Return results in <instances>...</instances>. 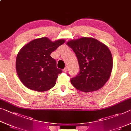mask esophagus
I'll return each mask as SVG.
<instances>
[{
    "label": "esophagus",
    "mask_w": 131,
    "mask_h": 131,
    "mask_svg": "<svg viewBox=\"0 0 131 131\" xmlns=\"http://www.w3.org/2000/svg\"><path fill=\"white\" fill-rule=\"evenodd\" d=\"M63 72H66V71H67V67L64 68V69H63Z\"/></svg>",
    "instance_id": "esophagus-1"
}]
</instances>
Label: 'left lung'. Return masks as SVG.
Masks as SVG:
<instances>
[{
    "mask_svg": "<svg viewBox=\"0 0 131 131\" xmlns=\"http://www.w3.org/2000/svg\"><path fill=\"white\" fill-rule=\"evenodd\" d=\"M79 62V73L71 80L72 85L85 92L97 91L108 81L113 59L109 48L92 38H81L68 41Z\"/></svg>",
    "mask_w": 131,
    "mask_h": 131,
    "instance_id": "8db88e82",
    "label": "left lung"
}]
</instances>
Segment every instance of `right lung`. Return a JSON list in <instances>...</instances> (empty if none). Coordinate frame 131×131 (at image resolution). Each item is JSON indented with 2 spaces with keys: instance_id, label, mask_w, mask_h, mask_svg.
I'll return each mask as SVG.
<instances>
[{
  "instance_id": "right-lung-1",
  "label": "right lung",
  "mask_w": 131,
  "mask_h": 131,
  "mask_svg": "<svg viewBox=\"0 0 131 131\" xmlns=\"http://www.w3.org/2000/svg\"><path fill=\"white\" fill-rule=\"evenodd\" d=\"M65 42L64 39L52 42L45 37L30 41L21 49L16 60V69L25 86L43 92L55 85L62 71L57 68L56 60L50 54Z\"/></svg>"
}]
</instances>
